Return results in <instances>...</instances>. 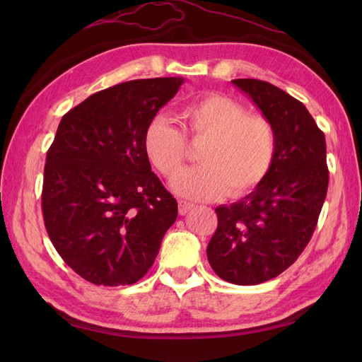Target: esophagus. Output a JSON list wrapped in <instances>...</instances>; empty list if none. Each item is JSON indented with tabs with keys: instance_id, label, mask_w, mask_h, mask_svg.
Masks as SVG:
<instances>
[{
	"instance_id": "obj_1",
	"label": "esophagus",
	"mask_w": 362,
	"mask_h": 362,
	"mask_svg": "<svg viewBox=\"0 0 362 362\" xmlns=\"http://www.w3.org/2000/svg\"><path fill=\"white\" fill-rule=\"evenodd\" d=\"M193 204H191V202H187V201H179V214H182V216H183V214H187L191 209H193Z\"/></svg>"
}]
</instances>
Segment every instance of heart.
Listing matches in <instances>:
<instances>
[{
  "mask_svg": "<svg viewBox=\"0 0 362 362\" xmlns=\"http://www.w3.org/2000/svg\"><path fill=\"white\" fill-rule=\"evenodd\" d=\"M183 134L163 115L144 129L143 148L157 171L171 179L185 165L188 144L202 143L199 161L173 180V189L189 199L210 201L222 194L241 197L259 187L276 156V130L264 115L222 93H205L182 110Z\"/></svg>",
  "mask_w": 362,
  "mask_h": 362,
  "instance_id": "heart-1",
  "label": "heart"
}]
</instances>
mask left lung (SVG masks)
Wrapping results in <instances>:
<instances>
[{
  "label": "left lung",
  "mask_w": 362,
  "mask_h": 362,
  "mask_svg": "<svg viewBox=\"0 0 362 362\" xmlns=\"http://www.w3.org/2000/svg\"><path fill=\"white\" fill-rule=\"evenodd\" d=\"M232 82L276 130L271 173L241 201L218 206L206 247L222 280L249 286L286 271L310 243L328 189L327 144L306 107L286 91L258 79Z\"/></svg>",
  "instance_id": "left-lung-1"
}]
</instances>
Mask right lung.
<instances>
[{
  "label": "right lung",
  "mask_w": 362,
  "mask_h": 362,
  "mask_svg": "<svg viewBox=\"0 0 362 362\" xmlns=\"http://www.w3.org/2000/svg\"><path fill=\"white\" fill-rule=\"evenodd\" d=\"M183 81L122 82L60 121L46 153L43 221L59 255L90 283L143 279L177 219V201L152 173L143 135Z\"/></svg>",
  "instance_id": "obj_1"
}]
</instances>
